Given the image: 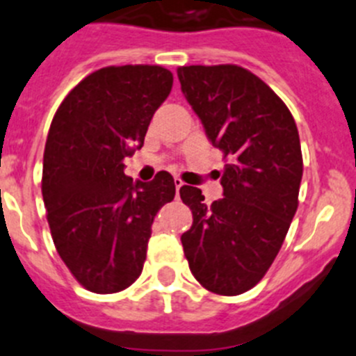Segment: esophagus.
Here are the masks:
<instances>
[{"label": "esophagus", "instance_id": "obj_1", "mask_svg": "<svg viewBox=\"0 0 356 356\" xmlns=\"http://www.w3.org/2000/svg\"><path fill=\"white\" fill-rule=\"evenodd\" d=\"M183 185H185V183H183L181 179H179V178H175V186H177V193L179 192V188H181Z\"/></svg>", "mask_w": 356, "mask_h": 356}]
</instances>
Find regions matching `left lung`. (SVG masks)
Masks as SVG:
<instances>
[{
  "label": "left lung",
  "mask_w": 356,
  "mask_h": 356,
  "mask_svg": "<svg viewBox=\"0 0 356 356\" xmlns=\"http://www.w3.org/2000/svg\"><path fill=\"white\" fill-rule=\"evenodd\" d=\"M178 79L209 142L228 159L223 199L207 206L200 188H179L193 216L183 251L200 286L237 296L265 277L296 214L302 177L296 122L275 91L244 67H178Z\"/></svg>",
  "instance_id": "8db88e82"
}]
</instances>
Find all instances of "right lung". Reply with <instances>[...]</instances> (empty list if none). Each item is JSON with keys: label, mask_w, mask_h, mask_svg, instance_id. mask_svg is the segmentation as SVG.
Returning <instances> with one entry per match:
<instances>
[{"label": "right lung", "mask_w": 356, "mask_h": 356, "mask_svg": "<svg viewBox=\"0 0 356 356\" xmlns=\"http://www.w3.org/2000/svg\"><path fill=\"white\" fill-rule=\"evenodd\" d=\"M173 88L161 65L104 67L60 104L43 156V192L57 252L84 289L112 294L131 286L147 258L157 211L175 199V179L124 175L152 115Z\"/></svg>", "instance_id": "right-lung-1"}]
</instances>
